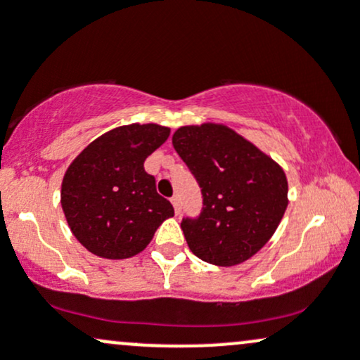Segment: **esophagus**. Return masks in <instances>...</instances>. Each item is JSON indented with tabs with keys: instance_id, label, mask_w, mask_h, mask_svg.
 I'll use <instances>...</instances> for the list:
<instances>
[{
	"instance_id": "obj_1",
	"label": "esophagus",
	"mask_w": 360,
	"mask_h": 360,
	"mask_svg": "<svg viewBox=\"0 0 360 360\" xmlns=\"http://www.w3.org/2000/svg\"><path fill=\"white\" fill-rule=\"evenodd\" d=\"M171 203H172V206H174L176 213H179V196H177V194H174V196L171 198Z\"/></svg>"
}]
</instances>
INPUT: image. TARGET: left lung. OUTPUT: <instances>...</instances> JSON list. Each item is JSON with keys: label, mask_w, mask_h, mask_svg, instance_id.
Returning <instances> with one entry per match:
<instances>
[{"label": "left lung", "mask_w": 360, "mask_h": 360, "mask_svg": "<svg viewBox=\"0 0 360 360\" xmlns=\"http://www.w3.org/2000/svg\"><path fill=\"white\" fill-rule=\"evenodd\" d=\"M172 146L203 194L198 218H183L196 257L237 266L269 242L288 208L283 167L237 131L218 123L177 128Z\"/></svg>", "instance_id": "obj_1"}]
</instances>
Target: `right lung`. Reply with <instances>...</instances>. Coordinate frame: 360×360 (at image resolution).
<instances>
[{
    "label": "right lung",
    "instance_id": "add662e5",
    "mask_svg": "<svg viewBox=\"0 0 360 360\" xmlns=\"http://www.w3.org/2000/svg\"><path fill=\"white\" fill-rule=\"evenodd\" d=\"M171 128L131 123L106 131L72 160L62 179L60 205L74 237L91 254L128 259L150 243L174 208L155 189L143 162Z\"/></svg>",
    "mask_w": 360,
    "mask_h": 360
}]
</instances>
